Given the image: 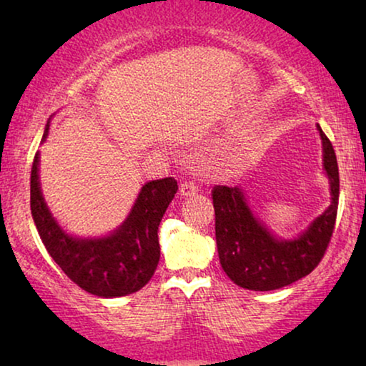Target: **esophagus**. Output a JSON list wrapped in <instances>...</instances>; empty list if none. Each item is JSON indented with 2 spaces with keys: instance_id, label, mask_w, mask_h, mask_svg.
<instances>
[{
  "instance_id": "esophagus-1",
  "label": "esophagus",
  "mask_w": 366,
  "mask_h": 366,
  "mask_svg": "<svg viewBox=\"0 0 366 366\" xmlns=\"http://www.w3.org/2000/svg\"><path fill=\"white\" fill-rule=\"evenodd\" d=\"M197 193H198V187L193 182H184L179 184V194H182L183 198L194 197Z\"/></svg>"
}]
</instances>
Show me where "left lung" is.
<instances>
[{"instance_id": "8db88e82", "label": "left lung", "mask_w": 366, "mask_h": 366, "mask_svg": "<svg viewBox=\"0 0 366 366\" xmlns=\"http://www.w3.org/2000/svg\"><path fill=\"white\" fill-rule=\"evenodd\" d=\"M323 143V168L332 203L292 239L278 238L254 217L242 188L214 187V233L219 263L238 287L269 292L298 282L322 262L332 239L338 209L340 177L335 149L318 124Z\"/></svg>"}]
</instances>
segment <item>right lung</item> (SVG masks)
<instances>
[{
  "label": "right lung",
  "instance_id": "right-lung-1",
  "mask_svg": "<svg viewBox=\"0 0 366 366\" xmlns=\"http://www.w3.org/2000/svg\"><path fill=\"white\" fill-rule=\"evenodd\" d=\"M49 122L43 142L48 137ZM178 192L174 178L143 184L127 219L107 237L81 238L64 232L49 212L39 184V153L31 168V214L39 238L64 274L102 298L132 295L152 280L159 262L158 227Z\"/></svg>",
  "mask_w": 366,
  "mask_h": 366
}]
</instances>
